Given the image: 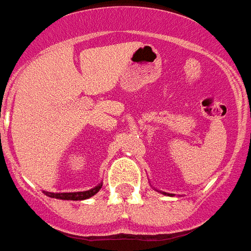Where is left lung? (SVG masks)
Returning a JSON list of instances; mask_svg holds the SVG:
<instances>
[{"mask_svg":"<svg viewBox=\"0 0 251 251\" xmlns=\"http://www.w3.org/2000/svg\"><path fill=\"white\" fill-rule=\"evenodd\" d=\"M163 194H166V193H163ZM168 195H170V194H168Z\"/></svg>","mask_w":251,"mask_h":251,"instance_id":"obj_1","label":"left lung"}]
</instances>
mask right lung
I'll list each match as a JSON object with an SVG mask.
<instances>
[{
    "label": "right lung",
    "instance_id": "add662e5",
    "mask_svg": "<svg viewBox=\"0 0 251 251\" xmlns=\"http://www.w3.org/2000/svg\"><path fill=\"white\" fill-rule=\"evenodd\" d=\"M101 186H103V183L98 184L96 187L91 188L88 191H80V193H48V191H44V194L47 197H50V198L64 199V201H84V199L91 198L95 194H98Z\"/></svg>",
    "mask_w": 251,
    "mask_h": 251
}]
</instances>
